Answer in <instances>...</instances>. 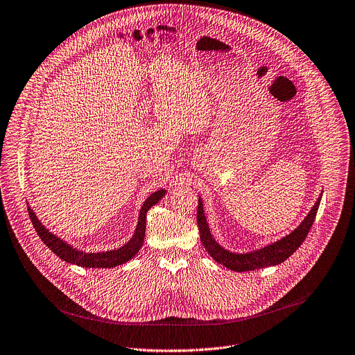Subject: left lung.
<instances>
[{
	"label": "left lung",
	"mask_w": 355,
	"mask_h": 355,
	"mask_svg": "<svg viewBox=\"0 0 355 355\" xmlns=\"http://www.w3.org/2000/svg\"><path fill=\"white\" fill-rule=\"evenodd\" d=\"M320 199L322 196H319L315 207L312 208L309 215L305 218V220H303L291 234L267 247H263L261 250L247 252V254H236V252H230L215 241V239L209 232V227L204 215V205H202V200L198 199L199 204H198V212H196V222H198V229L200 234V241L216 263L236 272L254 271L259 268L278 266L282 261H285L288 257H291L300 247V244L305 241L315 222V218L320 205Z\"/></svg>",
	"instance_id": "1"
}]
</instances>
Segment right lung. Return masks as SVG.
Returning a JSON list of instances; mask_svg holds the SVG:
<instances>
[{
    "label": "right lung",
    "mask_w": 355,
    "mask_h": 355,
    "mask_svg": "<svg viewBox=\"0 0 355 355\" xmlns=\"http://www.w3.org/2000/svg\"><path fill=\"white\" fill-rule=\"evenodd\" d=\"M166 195V189H159L156 192L151 193L146 200L140 209L139 215V222L136 232L133 237L121 248L118 250H111V251H104V252H83L80 250H76L73 245H69L64 243L62 239L56 237L55 234L50 233L36 218L35 212L28 208L29 218L32 220V225L39 234L40 240L46 244L47 248L52 250L58 257H60L63 261L76 264L84 268H112L121 264H125L130 259H133L140 247L143 245L144 241V232H146V215L147 211L156 205L157 202Z\"/></svg>",
    "instance_id": "1"
}]
</instances>
